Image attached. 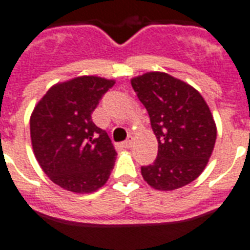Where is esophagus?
<instances>
[{
	"label": "esophagus",
	"instance_id": "esophagus-1",
	"mask_svg": "<svg viewBox=\"0 0 250 250\" xmlns=\"http://www.w3.org/2000/svg\"><path fill=\"white\" fill-rule=\"evenodd\" d=\"M132 144H133V139H132V136H129V138L127 139L125 143H123V146H125V148H131V146H132Z\"/></svg>",
	"mask_w": 250,
	"mask_h": 250
}]
</instances>
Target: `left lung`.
<instances>
[{
	"label": "left lung",
	"instance_id": "8db88e82",
	"mask_svg": "<svg viewBox=\"0 0 250 250\" xmlns=\"http://www.w3.org/2000/svg\"><path fill=\"white\" fill-rule=\"evenodd\" d=\"M159 143L155 163L142 176L156 190L171 191L193 182L205 170L216 140V125L199 91L164 72L131 80Z\"/></svg>",
	"mask_w": 250,
	"mask_h": 250
}]
</instances>
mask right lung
<instances>
[{
  "label": "right lung",
  "instance_id": "1",
  "mask_svg": "<svg viewBox=\"0 0 250 250\" xmlns=\"http://www.w3.org/2000/svg\"><path fill=\"white\" fill-rule=\"evenodd\" d=\"M114 80L81 76L53 85L30 118L38 163L53 184L77 194L93 193L107 182L117 152L91 114Z\"/></svg>",
  "mask_w": 250,
  "mask_h": 250
}]
</instances>
